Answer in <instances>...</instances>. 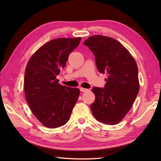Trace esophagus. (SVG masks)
<instances>
[{
  "instance_id": "1",
  "label": "esophagus",
  "mask_w": 161,
  "mask_h": 161,
  "mask_svg": "<svg viewBox=\"0 0 161 161\" xmlns=\"http://www.w3.org/2000/svg\"><path fill=\"white\" fill-rule=\"evenodd\" d=\"M80 91L81 92H87L88 90V89L84 88H81V87H80Z\"/></svg>"
}]
</instances>
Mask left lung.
Listing matches in <instances>:
<instances>
[{
  "label": "left lung",
  "mask_w": 161,
  "mask_h": 161,
  "mask_svg": "<svg viewBox=\"0 0 161 161\" xmlns=\"http://www.w3.org/2000/svg\"><path fill=\"white\" fill-rule=\"evenodd\" d=\"M84 45L93 53L99 72L107 75L104 88L92 89L96 96L91 105L93 116L104 124H118L130 110L139 92L136 60L120 42L110 37L91 36Z\"/></svg>",
  "instance_id": "1"
}]
</instances>
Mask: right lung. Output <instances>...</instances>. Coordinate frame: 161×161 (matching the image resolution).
<instances>
[{
	"label": "right lung",
	"instance_id": "add662e5",
	"mask_svg": "<svg viewBox=\"0 0 161 161\" xmlns=\"http://www.w3.org/2000/svg\"><path fill=\"white\" fill-rule=\"evenodd\" d=\"M80 40L79 37L50 41L34 53L26 65V101L33 115L47 128L65 125L78 101L80 90L60 85L56 76Z\"/></svg>",
	"mask_w": 161,
	"mask_h": 161
}]
</instances>
